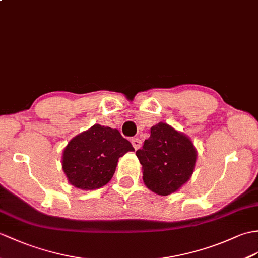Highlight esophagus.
<instances>
[{
  "mask_svg": "<svg viewBox=\"0 0 258 258\" xmlns=\"http://www.w3.org/2000/svg\"><path fill=\"white\" fill-rule=\"evenodd\" d=\"M131 143H132V145H133V147L135 149H139L142 146V141L140 139H132Z\"/></svg>",
  "mask_w": 258,
  "mask_h": 258,
  "instance_id": "34e87169",
  "label": "esophagus"
}]
</instances>
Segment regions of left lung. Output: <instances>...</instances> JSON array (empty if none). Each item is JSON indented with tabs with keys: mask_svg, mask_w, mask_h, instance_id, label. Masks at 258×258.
I'll return each mask as SVG.
<instances>
[{
	"mask_svg": "<svg viewBox=\"0 0 258 258\" xmlns=\"http://www.w3.org/2000/svg\"><path fill=\"white\" fill-rule=\"evenodd\" d=\"M146 187L160 196L176 192L192 176L197 151L187 135L160 122L136 151Z\"/></svg>",
	"mask_w": 258,
	"mask_h": 258,
	"instance_id": "8db88e82",
	"label": "left lung"
}]
</instances>
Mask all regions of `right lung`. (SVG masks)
I'll use <instances>...</instances> for the list:
<instances>
[{"mask_svg":"<svg viewBox=\"0 0 258 258\" xmlns=\"http://www.w3.org/2000/svg\"><path fill=\"white\" fill-rule=\"evenodd\" d=\"M133 151L132 144L117 130L95 124L64 147L62 169L74 187L99 189L112 179L118 158Z\"/></svg>","mask_w":258,"mask_h":258,"instance_id":"add662e5","label":"right lung"}]
</instances>
